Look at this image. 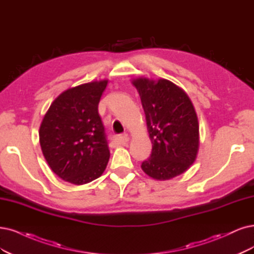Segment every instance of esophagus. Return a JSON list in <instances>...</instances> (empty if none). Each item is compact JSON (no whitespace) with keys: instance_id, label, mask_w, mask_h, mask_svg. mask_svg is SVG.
Returning a JSON list of instances; mask_svg holds the SVG:
<instances>
[{"instance_id":"34e87169","label":"esophagus","mask_w":254,"mask_h":254,"mask_svg":"<svg viewBox=\"0 0 254 254\" xmlns=\"http://www.w3.org/2000/svg\"><path fill=\"white\" fill-rule=\"evenodd\" d=\"M128 135L127 134H124L122 136H119L117 139H115L114 141V144L115 145H122V144H126L127 142H128Z\"/></svg>"}]
</instances>
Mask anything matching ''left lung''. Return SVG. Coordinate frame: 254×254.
I'll use <instances>...</instances> for the list:
<instances>
[{
	"instance_id": "8db88e82",
	"label": "left lung",
	"mask_w": 254,
	"mask_h": 254,
	"mask_svg": "<svg viewBox=\"0 0 254 254\" xmlns=\"http://www.w3.org/2000/svg\"><path fill=\"white\" fill-rule=\"evenodd\" d=\"M144 110L151 157L141 164L151 178L165 181L185 173L199 151V121L189 95L164 78L132 79Z\"/></svg>"
}]
</instances>
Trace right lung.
Returning <instances> with one entry per match:
<instances>
[{
  "mask_svg": "<svg viewBox=\"0 0 254 254\" xmlns=\"http://www.w3.org/2000/svg\"><path fill=\"white\" fill-rule=\"evenodd\" d=\"M108 79L64 91L51 103L40 127V144L47 163L61 179L82 185L99 178L110 151L98 103Z\"/></svg>",
  "mask_w": 254,
  "mask_h": 254,
  "instance_id": "1",
  "label": "right lung"
}]
</instances>
